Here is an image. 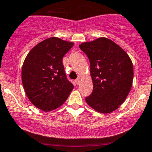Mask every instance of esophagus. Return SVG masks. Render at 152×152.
<instances>
[{"label": "esophagus", "mask_w": 152, "mask_h": 152, "mask_svg": "<svg viewBox=\"0 0 152 152\" xmlns=\"http://www.w3.org/2000/svg\"><path fill=\"white\" fill-rule=\"evenodd\" d=\"M75 82H76V84H80V79H76V80H75Z\"/></svg>", "instance_id": "1"}]
</instances>
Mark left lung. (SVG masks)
I'll return each mask as SVG.
<instances>
[{
  "instance_id": "1",
  "label": "left lung",
  "mask_w": 152,
  "mask_h": 152,
  "mask_svg": "<svg viewBox=\"0 0 152 152\" xmlns=\"http://www.w3.org/2000/svg\"><path fill=\"white\" fill-rule=\"evenodd\" d=\"M79 48L89 58L93 83L86 102L100 113L112 112L124 103L132 87L133 67L130 57L116 43L103 37L82 43Z\"/></svg>"
}]
</instances>
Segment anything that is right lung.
Wrapping results in <instances>:
<instances>
[{
	"instance_id": "1",
	"label": "right lung",
	"mask_w": 152,
	"mask_h": 152,
	"mask_svg": "<svg viewBox=\"0 0 152 152\" xmlns=\"http://www.w3.org/2000/svg\"><path fill=\"white\" fill-rule=\"evenodd\" d=\"M73 43L57 37L47 38L27 55L22 69V81L30 101L44 111L62 105L73 89L67 79L63 57Z\"/></svg>"
}]
</instances>
